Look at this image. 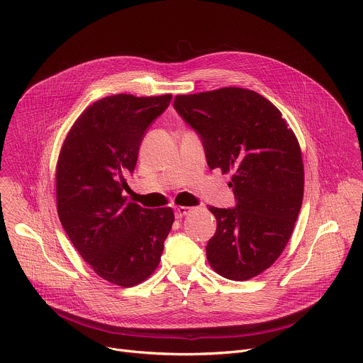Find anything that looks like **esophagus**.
I'll use <instances>...</instances> for the list:
<instances>
[{
  "mask_svg": "<svg viewBox=\"0 0 363 363\" xmlns=\"http://www.w3.org/2000/svg\"><path fill=\"white\" fill-rule=\"evenodd\" d=\"M189 211H191L189 206H175V217H177V218H182V217H185Z\"/></svg>",
  "mask_w": 363,
  "mask_h": 363,
  "instance_id": "34e87169",
  "label": "esophagus"
}]
</instances>
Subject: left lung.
<instances>
[{"mask_svg": "<svg viewBox=\"0 0 363 363\" xmlns=\"http://www.w3.org/2000/svg\"><path fill=\"white\" fill-rule=\"evenodd\" d=\"M174 108L201 136L206 164L233 172L235 208H216L206 260L223 277L250 280L286 248L304 191L298 140L281 112L254 90L223 87L178 94Z\"/></svg>", "mask_w": 363, "mask_h": 363, "instance_id": "left-lung-1", "label": "left lung"}]
</instances>
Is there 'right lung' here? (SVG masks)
Masks as SVG:
<instances>
[{
    "instance_id": "add662e5",
    "label": "right lung",
    "mask_w": 363,
    "mask_h": 363,
    "mask_svg": "<svg viewBox=\"0 0 363 363\" xmlns=\"http://www.w3.org/2000/svg\"><path fill=\"white\" fill-rule=\"evenodd\" d=\"M171 99L103 97L77 118L60 149V223L90 269L121 287L136 286L157 270L175 220L171 206L147 210L123 195L143 135Z\"/></svg>"
}]
</instances>
